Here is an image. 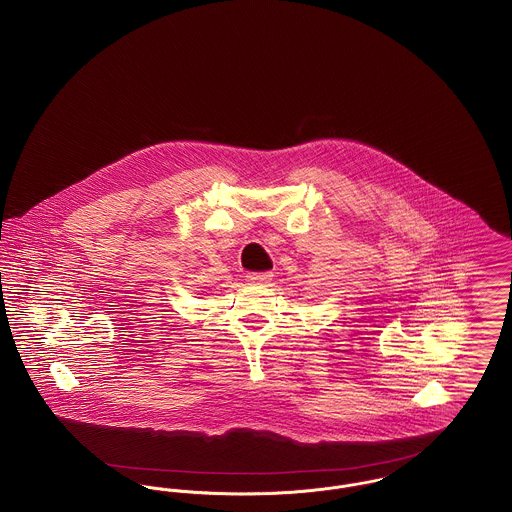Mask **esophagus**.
<instances>
[{"instance_id": "esophagus-1", "label": "esophagus", "mask_w": 512, "mask_h": 512, "mask_svg": "<svg viewBox=\"0 0 512 512\" xmlns=\"http://www.w3.org/2000/svg\"><path fill=\"white\" fill-rule=\"evenodd\" d=\"M272 278H274L272 272H260V274H248L246 282L254 284V286H262V284H268Z\"/></svg>"}]
</instances>
